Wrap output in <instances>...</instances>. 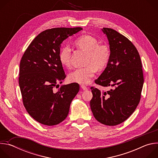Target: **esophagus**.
Listing matches in <instances>:
<instances>
[{
  "label": "esophagus",
  "mask_w": 158,
  "mask_h": 158,
  "mask_svg": "<svg viewBox=\"0 0 158 158\" xmlns=\"http://www.w3.org/2000/svg\"><path fill=\"white\" fill-rule=\"evenodd\" d=\"M81 88L82 90H84V91H87V90L88 89L87 87L85 85H81Z\"/></svg>",
  "instance_id": "34e87169"
}]
</instances>
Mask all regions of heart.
<instances>
[{"instance_id":"1","label":"heart","mask_w":158,"mask_h":158,"mask_svg":"<svg viewBox=\"0 0 158 158\" xmlns=\"http://www.w3.org/2000/svg\"><path fill=\"white\" fill-rule=\"evenodd\" d=\"M75 44L81 49L87 52L85 67L78 68L69 75L71 82L80 84H87L94 76L97 69L101 70L107 65L110 59V50L106 44H99L91 35L81 36L75 40ZM71 49L68 46H64L59 54L60 64L66 67L71 65Z\"/></svg>"}]
</instances>
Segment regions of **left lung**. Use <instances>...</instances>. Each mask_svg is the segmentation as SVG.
Wrapping results in <instances>:
<instances>
[{
  "label": "left lung",
  "mask_w": 158,
  "mask_h": 158,
  "mask_svg": "<svg viewBox=\"0 0 158 158\" xmlns=\"http://www.w3.org/2000/svg\"><path fill=\"white\" fill-rule=\"evenodd\" d=\"M110 48V59L96 84L112 86L107 92L91 87L90 106L97 121L107 126H116L126 121L136 109L144 83L139 52L127 37L112 29L104 27Z\"/></svg>",
  "instance_id": "left-lung-1"
}]
</instances>
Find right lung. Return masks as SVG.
<instances>
[{
	"label": "right lung",
	"instance_id": "1",
	"mask_svg": "<svg viewBox=\"0 0 158 158\" xmlns=\"http://www.w3.org/2000/svg\"><path fill=\"white\" fill-rule=\"evenodd\" d=\"M82 29L57 27L40 32L31 42L20 62L19 83L23 104L29 114L39 123L54 126L68 115L71 101L79 85L61 86L66 74L59 59L62 42Z\"/></svg>",
	"mask_w": 158,
	"mask_h": 158
}]
</instances>
